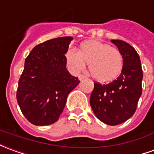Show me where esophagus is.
I'll return each mask as SVG.
<instances>
[{
	"mask_svg": "<svg viewBox=\"0 0 154 154\" xmlns=\"http://www.w3.org/2000/svg\"><path fill=\"white\" fill-rule=\"evenodd\" d=\"M84 78H86V77H85L84 75H80V76L78 77V79H79V80H80V81L83 80Z\"/></svg>",
	"mask_w": 154,
	"mask_h": 154,
	"instance_id": "esophagus-1",
	"label": "esophagus"
}]
</instances>
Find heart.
Returning a JSON list of instances; mask_svg holds the SVG:
<instances>
[{
    "label": "heart",
    "instance_id": "heart-1",
    "mask_svg": "<svg viewBox=\"0 0 154 154\" xmlns=\"http://www.w3.org/2000/svg\"><path fill=\"white\" fill-rule=\"evenodd\" d=\"M66 59L69 69L76 74L83 72L89 63L91 75L101 82L115 79L123 66V57L118 49L97 40L83 42L78 51L69 49Z\"/></svg>",
    "mask_w": 154,
    "mask_h": 154
}]
</instances>
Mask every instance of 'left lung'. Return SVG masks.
Returning <instances> with one entry per match:
<instances>
[{"label":"left lung","instance_id":"8db88e82","mask_svg":"<svg viewBox=\"0 0 154 154\" xmlns=\"http://www.w3.org/2000/svg\"><path fill=\"white\" fill-rule=\"evenodd\" d=\"M122 53L123 66L119 77L108 84L94 82L90 105L96 117L107 125L115 126L129 119L142 95L143 70L140 57L130 44L111 41Z\"/></svg>","mask_w":154,"mask_h":154}]
</instances>
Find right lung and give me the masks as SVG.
I'll return each mask as SVG.
<instances>
[{
	"label": "right lung",
	"mask_w": 154,
	"mask_h": 154,
	"mask_svg": "<svg viewBox=\"0 0 154 154\" xmlns=\"http://www.w3.org/2000/svg\"><path fill=\"white\" fill-rule=\"evenodd\" d=\"M71 36L48 40L32 49L25 60L17 99L22 113L36 126L58 120L70 92L80 81L66 70L65 54Z\"/></svg>",
	"instance_id": "add662e5"
}]
</instances>
